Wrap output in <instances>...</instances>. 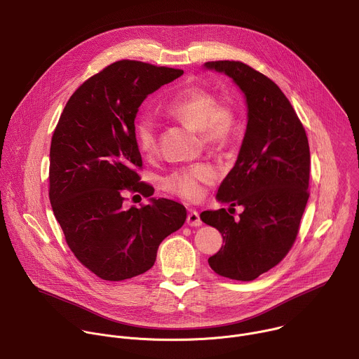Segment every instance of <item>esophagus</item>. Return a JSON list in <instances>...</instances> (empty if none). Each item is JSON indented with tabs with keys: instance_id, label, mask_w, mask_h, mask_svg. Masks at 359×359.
Listing matches in <instances>:
<instances>
[{
	"instance_id": "obj_1",
	"label": "esophagus",
	"mask_w": 359,
	"mask_h": 359,
	"mask_svg": "<svg viewBox=\"0 0 359 359\" xmlns=\"http://www.w3.org/2000/svg\"><path fill=\"white\" fill-rule=\"evenodd\" d=\"M187 224L190 227H200L203 224V222L200 220V216L196 210H189V215H187Z\"/></svg>"
}]
</instances>
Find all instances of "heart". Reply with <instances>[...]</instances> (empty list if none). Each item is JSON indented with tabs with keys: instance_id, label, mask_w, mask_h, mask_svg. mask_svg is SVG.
<instances>
[{
	"instance_id": "obj_1",
	"label": "heart",
	"mask_w": 359,
	"mask_h": 359,
	"mask_svg": "<svg viewBox=\"0 0 359 359\" xmlns=\"http://www.w3.org/2000/svg\"><path fill=\"white\" fill-rule=\"evenodd\" d=\"M168 115L200 130L203 142L209 146L224 144L236 125V116L229 107L217 105L216 96L198 86L179 90L165 107ZM137 149L144 156L155 155L158 149V129L149 115H142L133 126ZM215 172L209 165L198 163L172 172L163 180V187L186 200H197L201 196V184L210 183Z\"/></svg>"
}]
</instances>
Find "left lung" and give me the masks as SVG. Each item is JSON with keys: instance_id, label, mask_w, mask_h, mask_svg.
<instances>
[{"instance_id": "obj_1", "label": "left lung", "mask_w": 359, "mask_h": 359, "mask_svg": "<svg viewBox=\"0 0 359 359\" xmlns=\"http://www.w3.org/2000/svg\"><path fill=\"white\" fill-rule=\"evenodd\" d=\"M204 69L231 78L247 105L237 161L216 196L244 212L237 220L226 209L200 215L224 240L209 266L222 277L251 281L277 266L295 241L310 196L309 139L290 100L266 75L238 61L206 62Z\"/></svg>"}]
</instances>
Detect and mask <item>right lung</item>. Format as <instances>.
<instances>
[{"label":"right lung","instance_id":"add662e5","mask_svg":"<svg viewBox=\"0 0 359 359\" xmlns=\"http://www.w3.org/2000/svg\"><path fill=\"white\" fill-rule=\"evenodd\" d=\"M182 75L118 61L74 92L53 135L50 206L75 257L102 280L122 281L151 269L159 244L186 222L184 206L169 198L123 208L126 190L153 194L135 170L142 166L133 136L139 107Z\"/></svg>","mask_w":359,"mask_h":359}]
</instances>
